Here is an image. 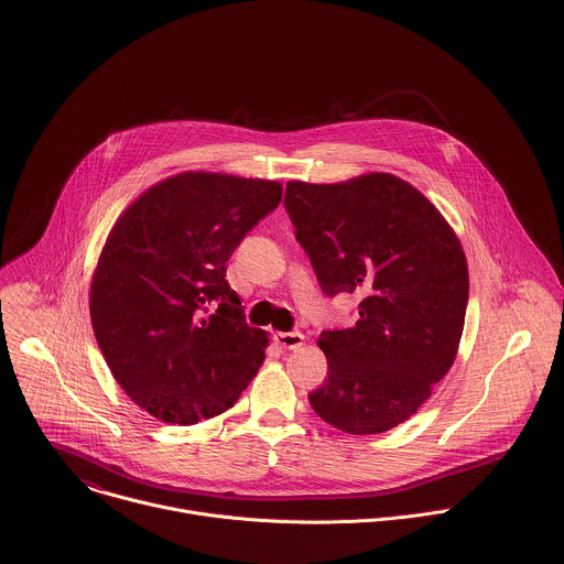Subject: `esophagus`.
I'll return each mask as SVG.
<instances>
[{"label":"esophagus","instance_id":"34e87169","mask_svg":"<svg viewBox=\"0 0 564 564\" xmlns=\"http://www.w3.org/2000/svg\"><path fill=\"white\" fill-rule=\"evenodd\" d=\"M274 338L285 349H299L305 345V336L301 332H279Z\"/></svg>","mask_w":564,"mask_h":564}]
</instances>
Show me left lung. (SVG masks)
<instances>
[{"label": "left lung", "mask_w": 564, "mask_h": 564, "mask_svg": "<svg viewBox=\"0 0 564 564\" xmlns=\"http://www.w3.org/2000/svg\"><path fill=\"white\" fill-rule=\"evenodd\" d=\"M285 210L327 296H362L323 332L327 379L310 405L340 432L381 434L419 412L454 365L469 296L463 246L416 187L390 172L290 181Z\"/></svg>", "instance_id": "1"}]
</instances>
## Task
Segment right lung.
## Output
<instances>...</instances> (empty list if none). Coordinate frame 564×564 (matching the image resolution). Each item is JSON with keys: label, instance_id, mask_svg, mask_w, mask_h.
Listing matches in <instances>:
<instances>
[{"label": "right lung", "instance_id": "right-lung-1", "mask_svg": "<svg viewBox=\"0 0 564 564\" xmlns=\"http://www.w3.org/2000/svg\"><path fill=\"white\" fill-rule=\"evenodd\" d=\"M281 195L279 181L178 172L112 226L90 283V321L115 381L154 419L219 416L259 371L268 332L243 321L226 263Z\"/></svg>", "mask_w": 564, "mask_h": 564}]
</instances>
